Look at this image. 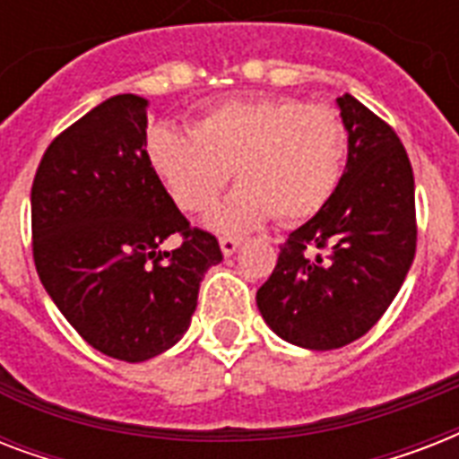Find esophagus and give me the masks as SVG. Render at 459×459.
Wrapping results in <instances>:
<instances>
[{"label":"esophagus","instance_id":"obj_1","mask_svg":"<svg viewBox=\"0 0 459 459\" xmlns=\"http://www.w3.org/2000/svg\"><path fill=\"white\" fill-rule=\"evenodd\" d=\"M219 245H221V252L226 257H230L233 252L243 245V238H236V236H221L219 238Z\"/></svg>","mask_w":459,"mask_h":459}]
</instances>
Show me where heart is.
Listing matches in <instances>:
<instances>
[{
    "label": "heart",
    "instance_id": "obj_1",
    "mask_svg": "<svg viewBox=\"0 0 459 459\" xmlns=\"http://www.w3.org/2000/svg\"><path fill=\"white\" fill-rule=\"evenodd\" d=\"M143 150L176 207L190 214L207 212L236 169L243 186L212 212L209 223L245 230L273 214L283 223L319 214L342 178L348 128L326 104L243 97L197 114L190 133L154 124Z\"/></svg>",
    "mask_w": 459,
    "mask_h": 459
}]
</instances>
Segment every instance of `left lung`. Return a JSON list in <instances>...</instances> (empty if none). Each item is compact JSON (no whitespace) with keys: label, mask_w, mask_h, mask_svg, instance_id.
I'll list each match as a JSON object with an SVG mask.
<instances>
[{"label":"left lung","mask_w":459,"mask_h":459,"mask_svg":"<svg viewBox=\"0 0 459 459\" xmlns=\"http://www.w3.org/2000/svg\"><path fill=\"white\" fill-rule=\"evenodd\" d=\"M348 128V164L333 197L281 245L257 290L273 333L307 350L362 338L398 295L417 250L414 176L391 126L338 97Z\"/></svg>","instance_id":"obj_1"}]
</instances>
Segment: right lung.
<instances>
[{"mask_svg":"<svg viewBox=\"0 0 459 459\" xmlns=\"http://www.w3.org/2000/svg\"><path fill=\"white\" fill-rule=\"evenodd\" d=\"M147 100L117 95L52 140L30 193L35 269L66 321L104 355L145 362L183 338L216 238L190 229L147 166ZM180 235L176 251H161Z\"/></svg>","mask_w":459,"mask_h":459,"instance_id":"1","label":"right lung"}]
</instances>
